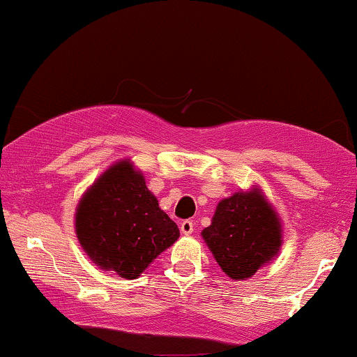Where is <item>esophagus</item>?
<instances>
[{
  "mask_svg": "<svg viewBox=\"0 0 357 357\" xmlns=\"http://www.w3.org/2000/svg\"><path fill=\"white\" fill-rule=\"evenodd\" d=\"M179 228H181L183 235H191L192 230H195V223H192V220H184L179 225Z\"/></svg>",
  "mask_w": 357,
  "mask_h": 357,
  "instance_id": "obj_1",
  "label": "esophagus"
}]
</instances>
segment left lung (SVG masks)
<instances>
[{
	"label": "left lung",
	"instance_id": "obj_1",
	"mask_svg": "<svg viewBox=\"0 0 357 357\" xmlns=\"http://www.w3.org/2000/svg\"><path fill=\"white\" fill-rule=\"evenodd\" d=\"M203 238L218 265L233 280H247L277 255L280 223L258 190L235 192L216 206Z\"/></svg>",
	"mask_w": 357,
	"mask_h": 357
}]
</instances>
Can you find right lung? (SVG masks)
I'll return each mask as SVG.
<instances>
[{
  "mask_svg": "<svg viewBox=\"0 0 357 357\" xmlns=\"http://www.w3.org/2000/svg\"><path fill=\"white\" fill-rule=\"evenodd\" d=\"M75 228L87 255L124 278H137L179 236L178 225L129 161L109 167L85 192Z\"/></svg>",
  "mask_w": 357,
  "mask_h": 357,
  "instance_id": "obj_1",
  "label": "right lung"
}]
</instances>
